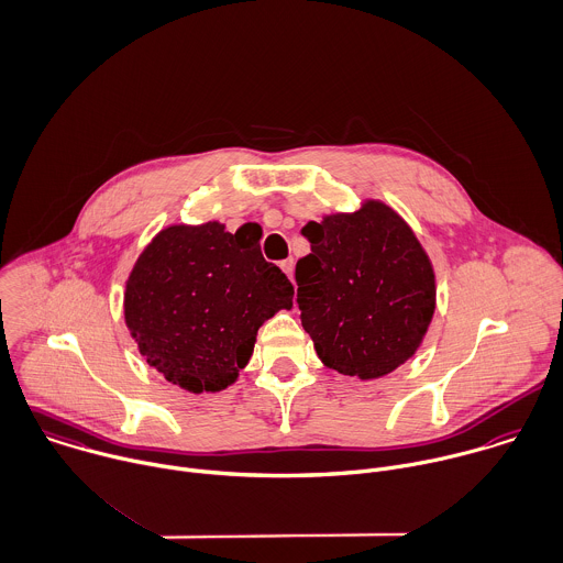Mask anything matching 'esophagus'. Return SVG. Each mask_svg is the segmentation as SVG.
I'll return each instance as SVG.
<instances>
[{
  "mask_svg": "<svg viewBox=\"0 0 563 563\" xmlns=\"http://www.w3.org/2000/svg\"><path fill=\"white\" fill-rule=\"evenodd\" d=\"M279 266H282V271H284V273H286V275H288V277L292 279V271H295V260H292V257H288V260H284V262L279 264Z\"/></svg>",
  "mask_w": 563,
  "mask_h": 563,
  "instance_id": "esophagus-1",
  "label": "esophagus"
}]
</instances>
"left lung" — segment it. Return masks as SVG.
Returning a JSON list of instances; mask_svg holds the SVG:
<instances>
[{
    "mask_svg": "<svg viewBox=\"0 0 563 563\" xmlns=\"http://www.w3.org/2000/svg\"><path fill=\"white\" fill-rule=\"evenodd\" d=\"M297 303L321 363L375 379L421 345L434 314V271L406 220L382 200L330 213L301 231Z\"/></svg>",
    "mask_w": 563,
    "mask_h": 563,
    "instance_id": "1",
    "label": "left lung"
}]
</instances>
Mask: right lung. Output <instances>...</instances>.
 Masks as SVG:
<instances>
[{"label": "right lung", "mask_w": 563, "mask_h": 563, "mask_svg": "<svg viewBox=\"0 0 563 563\" xmlns=\"http://www.w3.org/2000/svg\"><path fill=\"white\" fill-rule=\"evenodd\" d=\"M295 288L260 235L211 220L162 229L137 257L124 319L140 354L189 393H216L246 367L257 330L292 308Z\"/></svg>", "instance_id": "add662e5"}]
</instances>
